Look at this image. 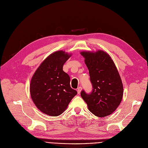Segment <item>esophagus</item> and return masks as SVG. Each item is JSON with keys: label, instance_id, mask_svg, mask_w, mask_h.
<instances>
[{"label": "esophagus", "instance_id": "obj_1", "mask_svg": "<svg viewBox=\"0 0 148 148\" xmlns=\"http://www.w3.org/2000/svg\"><path fill=\"white\" fill-rule=\"evenodd\" d=\"M77 93L79 94H80V92H81V91H82V87H79L78 88H77Z\"/></svg>", "mask_w": 148, "mask_h": 148}]
</instances>
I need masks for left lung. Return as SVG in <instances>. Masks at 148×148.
<instances>
[{"mask_svg":"<svg viewBox=\"0 0 148 148\" xmlns=\"http://www.w3.org/2000/svg\"><path fill=\"white\" fill-rule=\"evenodd\" d=\"M80 54L85 58L93 88L90 94L83 90L81 97L90 112L95 116L106 117L115 111L123 97L120 74L111 57L103 51H83Z\"/></svg>","mask_w":148,"mask_h":148,"instance_id":"1","label":"left lung"}]
</instances>
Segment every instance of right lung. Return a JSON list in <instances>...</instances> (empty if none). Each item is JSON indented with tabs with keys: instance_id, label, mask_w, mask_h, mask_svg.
<instances>
[{
	"instance_id": "right-lung-1",
	"label": "right lung",
	"mask_w": 148,
	"mask_h": 148,
	"mask_svg": "<svg viewBox=\"0 0 148 148\" xmlns=\"http://www.w3.org/2000/svg\"><path fill=\"white\" fill-rule=\"evenodd\" d=\"M58 51L48 56L31 79L29 91L32 100L43 113L56 117L62 114L77 94L70 86L69 75L63 71L71 57Z\"/></svg>"
}]
</instances>
